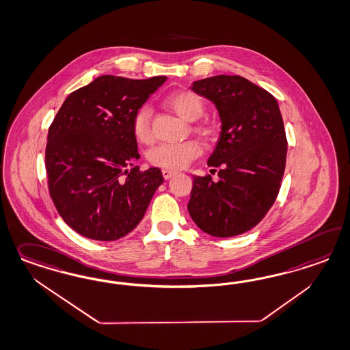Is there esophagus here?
Listing matches in <instances>:
<instances>
[{"label":"esophagus","instance_id":"34e87169","mask_svg":"<svg viewBox=\"0 0 350 350\" xmlns=\"http://www.w3.org/2000/svg\"><path fill=\"white\" fill-rule=\"evenodd\" d=\"M175 174H176V172H175V171H172V170H162V175H163V178H165L166 180L170 179V178H172Z\"/></svg>","mask_w":350,"mask_h":350}]
</instances>
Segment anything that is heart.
<instances>
[{
    "label": "heart",
    "instance_id": "1",
    "mask_svg": "<svg viewBox=\"0 0 350 350\" xmlns=\"http://www.w3.org/2000/svg\"><path fill=\"white\" fill-rule=\"evenodd\" d=\"M170 108L187 121H196L202 117L204 102L202 98L192 90H178L167 96ZM194 130L204 136L211 137L214 130L210 124H197ZM133 133L140 143L148 144L153 140L152 129V108L148 104L139 107L133 117ZM202 152L201 146L196 140H187L183 143H162L149 152V161L152 165L166 170H180L187 167L194 158Z\"/></svg>",
    "mask_w": 350,
    "mask_h": 350
}]
</instances>
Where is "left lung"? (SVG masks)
<instances>
[{"label": "left lung", "instance_id": "obj_1", "mask_svg": "<svg viewBox=\"0 0 350 350\" xmlns=\"http://www.w3.org/2000/svg\"><path fill=\"white\" fill-rule=\"evenodd\" d=\"M191 89L214 103L221 131L207 161L220 167L219 181L194 176L188 211L210 236L246 233L271 210L282 183L287 139L278 103L241 76L200 79Z\"/></svg>", "mask_w": 350, "mask_h": 350}]
</instances>
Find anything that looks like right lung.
I'll list each match as a JSON object with an SVG mask.
<instances>
[{
  "label": "right lung",
  "instance_id": "1",
  "mask_svg": "<svg viewBox=\"0 0 350 350\" xmlns=\"http://www.w3.org/2000/svg\"><path fill=\"white\" fill-rule=\"evenodd\" d=\"M166 81L100 76L73 91L49 127V193L62 219L83 237L116 241L140 223L158 187L157 167L133 166L136 109Z\"/></svg>",
  "mask_w": 350,
  "mask_h": 350
}]
</instances>
